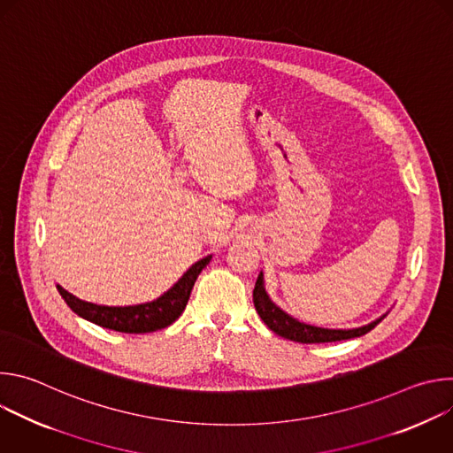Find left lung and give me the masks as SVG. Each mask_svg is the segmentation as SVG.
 <instances>
[{
  "label": "left lung",
  "mask_w": 453,
  "mask_h": 453,
  "mask_svg": "<svg viewBox=\"0 0 453 453\" xmlns=\"http://www.w3.org/2000/svg\"><path fill=\"white\" fill-rule=\"evenodd\" d=\"M252 301L256 306L257 315L262 317L265 325L280 337H285L294 342L301 344H317V342H335V341H346V339H355L362 337L367 332H371L378 322L389 313H383L378 319L371 320L369 325H364L360 328H349V330H332V328H320L313 325H306V322L297 320L296 317L288 315L285 310H281L267 294L265 290V281H264V273H260L254 285L252 292Z\"/></svg>",
  "instance_id": "1"
}]
</instances>
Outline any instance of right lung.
<instances>
[{
	"label": "right lung",
	"mask_w": 453,
	"mask_h": 453,
	"mask_svg": "<svg viewBox=\"0 0 453 453\" xmlns=\"http://www.w3.org/2000/svg\"><path fill=\"white\" fill-rule=\"evenodd\" d=\"M210 260H211V254L203 257V260H199L197 264H193L179 278V281L157 299L150 303L133 304V306L95 304V303H88L75 297L68 290H64L60 285H57V290L77 315H81L89 322H95V325L102 328L121 332V334H150V332L170 326L172 322L179 319V315L186 308V303L189 299L193 285L197 281V276L210 264Z\"/></svg>",
	"instance_id": "1"
}]
</instances>
